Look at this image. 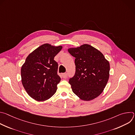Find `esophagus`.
<instances>
[{"label": "esophagus", "instance_id": "34e87169", "mask_svg": "<svg viewBox=\"0 0 135 135\" xmlns=\"http://www.w3.org/2000/svg\"><path fill=\"white\" fill-rule=\"evenodd\" d=\"M62 78H63L66 79V78H67V77L68 75H67V73H64V74L62 75Z\"/></svg>", "mask_w": 135, "mask_h": 135}]
</instances>
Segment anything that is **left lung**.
I'll use <instances>...</instances> for the list:
<instances>
[{
    "mask_svg": "<svg viewBox=\"0 0 135 135\" xmlns=\"http://www.w3.org/2000/svg\"><path fill=\"white\" fill-rule=\"evenodd\" d=\"M68 51L75 57V74L69 80L73 92L84 101L97 98L109 79L108 61L101 52L89 44L69 48Z\"/></svg>",
    "mask_w": 135,
    "mask_h": 135,
    "instance_id": "1",
    "label": "left lung"
}]
</instances>
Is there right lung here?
I'll return each mask as SVG.
<instances>
[{"instance_id":"1","label":"right lung","mask_w":135,"mask_h":135,"mask_svg":"<svg viewBox=\"0 0 135 135\" xmlns=\"http://www.w3.org/2000/svg\"><path fill=\"white\" fill-rule=\"evenodd\" d=\"M62 48V46L44 44L27 57L21 67V81L26 92L33 99L44 101L56 92L61 79L57 74L58 65L54 58Z\"/></svg>"}]
</instances>
